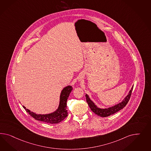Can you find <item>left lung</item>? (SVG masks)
<instances>
[{
  "label": "left lung",
  "instance_id": "left-lung-1",
  "mask_svg": "<svg viewBox=\"0 0 151 151\" xmlns=\"http://www.w3.org/2000/svg\"><path fill=\"white\" fill-rule=\"evenodd\" d=\"M133 87H134L131 88V90L130 91L129 93L125 98H124V99L122 101V102L119 103L118 104H116L114 106H111L106 109H101V108H98L94 104L93 102L90 99L87 94H86V101L87 102L91 109L94 113L101 117H107L111 115L116 113V112L122 109V108H124L125 106H126L129 101L130 100L132 91L133 90Z\"/></svg>",
  "mask_w": 151,
  "mask_h": 151
}]
</instances>
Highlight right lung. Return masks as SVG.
<instances>
[{
    "label": "right lung",
    "instance_id": "1",
    "mask_svg": "<svg viewBox=\"0 0 151 151\" xmlns=\"http://www.w3.org/2000/svg\"><path fill=\"white\" fill-rule=\"evenodd\" d=\"M73 90L72 86H68L65 87L61 91L60 97V103L57 110L52 113L48 114H37L26 109L23 106L25 110L32 117L36 120L48 124H58L61 122L68 116V110L66 102L70 93Z\"/></svg>",
    "mask_w": 151,
    "mask_h": 151
}]
</instances>
